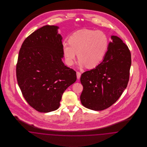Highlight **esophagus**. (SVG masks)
Wrapping results in <instances>:
<instances>
[{
    "mask_svg": "<svg viewBox=\"0 0 147 147\" xmlns=\"http://www.w3.org/2000/svg\"><path fill=\"white\" fill-rule=\"evenodd\" d=\"M81 77V73L79 71H77V77L78 79H79Z\"/></svg>",
    "mask_w": 147,
    "mask_h": 147,
    "instance_id": "1",
    "label": "esophagus"
}]
</instances>
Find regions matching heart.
<instances>
[{
	"label": "heart",
	"instance_id": "1",
	"mask_svg": "<svg viewBox=\"0 0 147 147\" xmlns=\"http://www.w3.org/2000/svg\"><path fill=\"white\" fill-rule=\"evenodd\" d=\"M109 46V38L101 31L83 29L70 36L69 42L63 43V51L67 63L72 65L78 56L79 65L93 68L104 58Z\"/></svg>",
	"mask_w": 147,
	"mask_h": 147
}]
</instances>
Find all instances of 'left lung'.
Here are the masks:
<instances>
[{
	"instance_id": "obj_1",
	"label": "left lung",
	"mask_w": 147,
	"mask_h": 147,
	"mask_svg": "<svg viewBox=\"0 0 147 147\" xmlns=\"http://www.w3.org/2000/svg\"><path fill=\"white\" fill-rule=\"evenodd\" d=\"M103 61L95 68L83 73L80 101L84 107L101 111L113 105L125 90L131 65L130 51L122 40L111 36Z\"/></svg>"
}]
</instances>
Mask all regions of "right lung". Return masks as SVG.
Masks as SVG:
<instances>
[{
    "instance_id": "obj_1",
    "label": "right lung",
    "mask_w": 147,
    "mask_h": 147,
    "mask_svg": "<svg viewBox=\"0 0 147 147\" xmlns=\"http://www.w3.org/2000/svg\"><path fill=\"white\" fill-rule=\"evenodd\" d=\"M58 26L46 25L24 40L16 64V78L23 96L36 111L57 110L64 91L77 80L76 72L65 66L62 37Z\"/></svg>"
}]
</instances>
